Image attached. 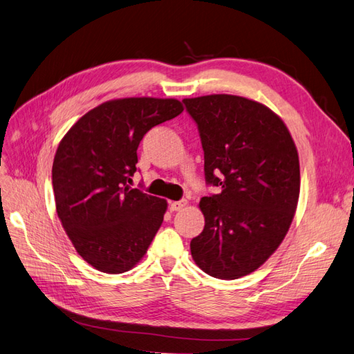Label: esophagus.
I'll return each instance as SVG.
<instances>
[{"mask_svg":"<svg viewBox=\"0 0 354 354\" xmlns=\"http://www.w3.org/2000/svg\"><path fill=\"white\" fill-rule=\"evenodd\" d=\"M186 205H187L186 199L173 201V202H169V211H180V209H183Z\"/></svg>","mask_w":354,"mask_h":354,"instance_id":"obj_1","label":"esophagus"}]
</instances>
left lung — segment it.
I'll use <instances>...</instances> for the list:
<instances>
[{"label":"left lung","mask_w":354,"mask_h":354,"mask_svg":"<svg viewBox=\"0 0 354 354\" xmlns=\"http://www.w3.org/2000/svg\"><path fill=\"white\" fill-rule=\"evenodd\" d=\"M198 125L207 185L205 227L190 241L195 263L218 279H238L269 259L291 226L299 196L298 152L283 121L239 95L183 100Z\"/></svg>","instance_id":"1"}]
</instances>
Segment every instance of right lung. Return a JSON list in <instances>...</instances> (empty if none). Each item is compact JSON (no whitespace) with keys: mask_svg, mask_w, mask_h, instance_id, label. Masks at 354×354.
<instances>
[{"mask_svg":"<svg viewBox=\"0 0 354 354\" xmlns=\"http://www.w3.org/2000/svg\"><path fill=\"white\" fill-rule=\"evenodd\" d=\"M181 112L176 99L111 100L62 138L51 169L56 211L75 250L94 269L128 272L153 241L167 201L130 187L137 147L152 127Z\"/></svg>","mask_w":354,"mask_h":354,"instance_id":"add662e5","label":"right lung"}]
</instances>
